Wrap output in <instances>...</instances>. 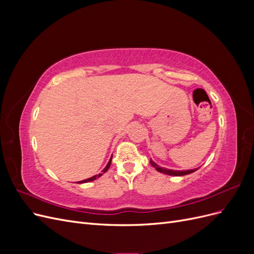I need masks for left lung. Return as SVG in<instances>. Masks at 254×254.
I'll return each mask as SVG.
<instances>
[{
  "label": "left lung",
  "instance_id": "left-lung-1",
  "mask_svg": "<svg viewBox=\"0 0 254 254\" xmlns=\"http://www.w3.org/2000/svg\"><path fill=\"white\" fill-rule=\"evenodd\" d=\"M150 164L156 168V170L158 171V172H160V173H162V174H165V175H170V176H184V175H189V174H191V173H194V172H196L197 171V168L196 170H190V171H174V170H167V168H164V167H160L158 164H156L155 162H153V161L150 159Z\"/></svg>",
  "mask_w": 254,
  "mask_h": 254
}]
</instances>
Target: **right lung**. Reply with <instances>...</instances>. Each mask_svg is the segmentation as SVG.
I'll return each instance as SVG.
<instances>
[{
    "mask_svg": "<svg viewBox=\"0 0 254 254\" xmlns=\"http://www.w3.org/2000/svg\"><path fill=\"white\" fill-rule=\"evenodd\" d=\"M111 160H112V157L110 158V160H109V162H108V164H107V166L104 168L103 170V172H102V174H99V175H95V176H93V177H91V178H89V179H86V180H82V181H79V182H77V183H86V182H90V181H93V180H95V179H97L98 177H101L103 174H105L107 171L109 170V167H110V164H111Z\"/></svg>",
    "mask_w": 254,
    "mask_h": 254,
    "instance_id": "obj_1",
    "label": "right lung"
}]
</instances>
